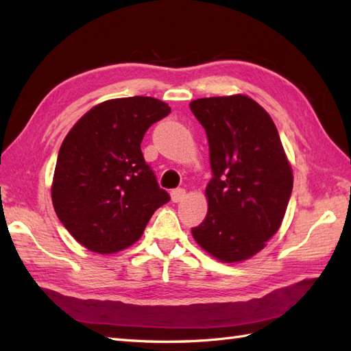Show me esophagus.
<instances>
[{
  "mask_svg": "<svg viewBox=\"0 0 351 351\" xmlns=\"http://www.w3.org/2000/svg\"><path fill=\"white\" fill-rule=\"evenodd\" d=\"M185 190L184 189H176V190H172V193H170V197H172V202L178 203V202H182L185 199Z\"/></svg>",
  "mask_w": 351,
  "mask_h": 351,
  "instance_id": "34e87169",
  "label": "esophagus"
}]
</instances>
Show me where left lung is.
<instances>
[{"label":"left lung","mask_w":351,"mask_h":351,"mask_svg":"<svg viewBox=\"0 0 351 351\" xmlns=\"http://www.w3.org/2000/svg\"><path fill=\"white\" fill-rule=\"evenodd\" d=\"M209 142L213 179L195 242L224 263L257 254L278 232L293 189L291 166L269 113L243 94L190 103Z\"/></svg>","instance_id":"8db88e82"}]
</instances>
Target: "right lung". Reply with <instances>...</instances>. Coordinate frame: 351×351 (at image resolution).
<instances>
[{
  "instance_id": "obj_1",
  "label": "right lung",
  "mask_w": 351,
  "mask_h": 351,
  "mask_svg": "<svg viewBox=\"0 0 351 351\" xmlns=\"http://www.w3.org/2000/svg\"><path fill=\"white\" fill-rule=\"evenodd\" d=\"M169 113V106L152 97L113 99L94 106L65 136L52 203L80 245L99 254L128 248L170 200L141 149L146 130Z\"/></svg>"
}]
</instances>
